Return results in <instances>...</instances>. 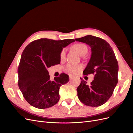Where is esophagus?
I'll use <instances>...</instances> for the list:
<instances>
[{
	"mask_svg": "<svg viewBox=\"0 0 133 133\" xmlns=\"http://www.w3.org/2000/svg\"><path fill=\"white\" fill-rule=\"evenodd\" d=\"M69 77H70V79H72V78L74 77V76L72 75H69Z\"/></svg>",
	"mask_w": 133,
	"mask_h": 133,
	"instance_id": "1",
	"label": "esophagus"
}]
</instances>
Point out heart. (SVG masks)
<instances>
[{"instance_id": "obj_1", "label": "heart", "mask_w": 133, "mask_h": 133, "mask_svg": "<svg viewBox=\"0 0 133 133\" xmlns=\"http://www.w3.org/2000/svg\"><path fill=\"white\" fill-rule=\"evenodd\" d=\"M73 48L76 50L81 56H84L87 54L88 50V46L85 44L83 43H77L73 45ZM66 57V49L63 48L60 53V58L61 59H64ZM82 67L81 66H75L72 64H68L66 66V70L71 73H76L80 70Z\"/></svg>"}]
</instances>
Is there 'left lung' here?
I'll return each instance as SVG.
<instances>
[{
  "label": "left lung",
  "instance_id": "obj_1",
  "mask_svg": "<svg viewBox=\"0 0 133 133\" xmlns=\"http://www.w3.org/2000/svg\"><path fill=\"white\" fill-rule=\"evenodd\" d=\"M75 40L91 47V58L83 74H94V80L90 85L81 79L77 88L78 98L86 105L100 106L110 99L118 83V62L114 50L105 40L87 35Z\"/></svg>",
  "mask_w": 133,
  "mask_h": 133
}]
</instances>
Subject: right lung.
Masks as SVG:
<instances>
[{
  "label": "right lung",
  "instance_id": "right-lung-1",
  "mask_svg": "<svg viewBox=\"0 0 133 133\" xmlns=\"http://www.w3.org/2000/svg\"><path fill=\"white\" fill-rule=\"evenodd\" d=\"M75 41L43 38L33 41L23 50L18 67V84L23 97L32 106L45 109L59 101L60 87L69 82V76L62 73L50 80L47 69L60 63L63 48Z\"/></svg>",
  "mask_w": 133,
  "mask_h": 133
}]
</instances>
